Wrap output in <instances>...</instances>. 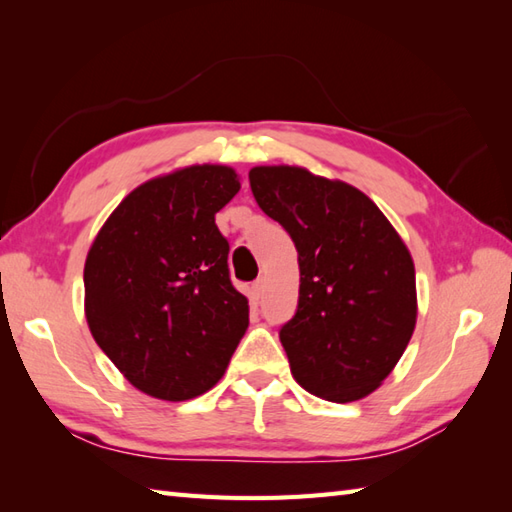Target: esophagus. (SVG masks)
<instances>
[{
    "instance_id": "obj_1",
    "label": "esophagus",
    "mask_w": 512,
    "mask_h": 512,
    "mask_svg": "<svg viewBox=\"0 0 512 512\" xmlns=\"http://www.w3.org/2000/svg\"><path fill=\"white\" fill-rule=\"evenodd\" d=\"M250 290H253V297H255V299L262 297L264 290H266V279L259 277L257 281H253V286H250Z\"/></svg>"
}]
</instances>
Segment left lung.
Wrapping results in <instances>:
<instances>
[{
	"label": "left lung",
	"instance_id": "left-lung-1",
	"mask_svg": "<svg viewBox=\"0 0 512 512\" xmlns=\"http://www.w3.org/2000/svg\"><path fill=\"white\" fill-rule=\"evenodd\" d=\"M250 189L299 253L297 312L279 332L297 383L330 402L372 394L416 328V268L363 191L303 167H253Z\"/></svg>",
	"mask_w": 512,
	"mask_h": 512
}]
</instances>
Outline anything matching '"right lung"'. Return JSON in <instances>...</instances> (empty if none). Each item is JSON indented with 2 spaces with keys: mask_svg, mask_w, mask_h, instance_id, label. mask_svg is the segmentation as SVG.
<instances>
[{
  "mask_svg": "<svg viewBox=\"0 0 512 512\" xmlns=\"http://www.w3.org/2000/svg\"><path fill=\"white\" fill-rule=\"evenodd\" d=\"M239 176L193 165L140 184L116 206L85 259V319L136 389L191 400L226 372L248 328V299L228 277L215 213Z\"/></svg>",
  "mask_w": 512,
  "mask_h": 512,
  "instance_id": "1",
  "label": "right lung"
}]
</instances>
